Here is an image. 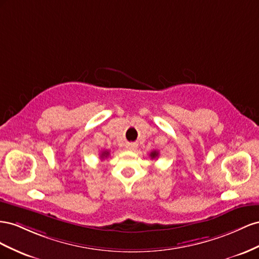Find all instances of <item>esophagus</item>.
Masks as SVG:
<instances>
[{"mask_svg":"<svg viewBox=\"0 0 259 259\" xmlns=\"http://www.w3.org/2000/svg\"><path fill=\"white\" fill-rule=\"evenodd\" d=\"M127 149H128L129 151H135V150L137 149V145L134 144V143H130V144L127 145Z\"/></svg>","mask_w":259,"mask_h":259,"instance_id":"1","label":"esophagus"}]
</instances>
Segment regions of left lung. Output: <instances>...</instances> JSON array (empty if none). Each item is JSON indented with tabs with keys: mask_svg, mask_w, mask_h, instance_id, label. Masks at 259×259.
Segmentation results:
<instances>
[{
	"mask_svg": "<svg viewBox=\"0 0 259 259\" xmlns=\"http://www.w3.org/2000/svg\"><path fill=\"white\" fill-rule=\"evenodd\" d=\"M150 156H151V158H156V157L158 156V152H157V151H153V152H151Z\"/></svg>",
	"mask_w": 259,
	"mask_h": 259,
	"instance_id": "obj_1",
	"label": "left lung"
}]
</instances>
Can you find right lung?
Returning <instances> with one entry per match:
<instances>
[{
	"label": "right lung",
	"mask_w": 259,
	"mask_h": 259,
	"mask_svg": "<svg viewBox=\"0 0 259 259\" xmlns=\"http://www.w3.org/2000/svg\"><path fill=\"white\" fill-rule=\"evenodd\" d=\"M109 155V152L108 151H103L102 153H101V158L102 159H104V158H106L107 156Z\"/></svg>",
	"instance_id": "add662e5"
}]
</instances>
